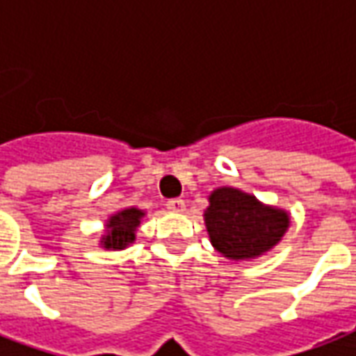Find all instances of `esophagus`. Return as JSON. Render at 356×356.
<instances>
[{
	"label": "esophagus",
	"instance_id": "esophagus-1",
	"mask_svg": "<svg viewBox=\"0 0 356 356\" xmlns=\"http://www.w3.org/2000/svg\"><path fill=\"white\" fill-rule=\"evenodd\" d=\"M168 210L173 213H183L185 212V200H181V198H173L168 202Z\"/></svg>",
	"mask_w": 356,
	"mask_h": 356
}]
</instances>
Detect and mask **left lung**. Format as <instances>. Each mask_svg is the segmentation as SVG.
Returning a JSON list of instances; mask_svg holds the SVG:
<instances>
[{
  "instance_id": "1",
  "label": "left lung",
  "mask_w": 356,
  "mask_h": 356,
  "mask_svg": "<svg viewBox=\"0 0 356 356\" xmlns=\"http://www.w3.org/2000/svg\"><path fill=\"white\" fill-rule=\"evenodd\" d=\"M204 223L212 247L229 260H252L272 250L289 229V213L241 188L220 186L208 196Z\"/></svg>"
}]
</instances>
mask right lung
Masks as SVG:
<instances>
[{
  "mask_svg": "<svg viewBox=\"0 0 356 356\" xmlns=\"http://www.w3.org/2000/svg\"><path fill=\"white\" fill-rule=\"evenodd\" d=\"M144 216H146V212L138 210L135 206L123 208L119 212L111 213L106 220V233L100 238L102 248H106V250H123V248L131 247L135 243V233Z\"/></svg>",
  "mask_w": 356,
  "mask_h": 356,
  "instance_id": "add662e5",
  "label": "right lung"
}]
</instances>
